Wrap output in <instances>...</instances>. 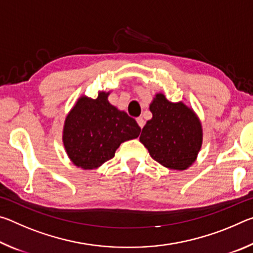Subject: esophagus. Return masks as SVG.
Returning <instances> with one entry per match:
<instances>
[{"label": "esophagus", "mask_w": 253, "mask_h": 253, "mask_svg": "<svg viewBox=\"0 0 253 253\" xmlns=\"http://www.w3.org/2000/svg\"><path fill=\"white\" fill-rule=\"evenodd\" d=\"M136 121H137V124H138V126H139L140 128H143V127H144V125H145V121H144V119H143L142 117H138V118L136 119Z\"/></svg>", "instance_id": "esophagus-1"}]
</instances>
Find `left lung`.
I'll return each mask as SVG.
<instances>
[{
	"instance_id": "1",
	"label": "left lung",
	"mask_w": 253,
	"mask_h": 253,
	"mask_svg": "<svg viewBox=\"0 0 253 253\" xmlns=\"http://www.w3.org/2000/svg\"><path fill=\"white\" fill-rule=\"evenodd\" d=\"M153 114L144 126L139 140L149 155L169 169L184 170L195 162L202 146V124L182 101L172 102L158 92L149 105Z\"/></svg>"
}]
</instances>
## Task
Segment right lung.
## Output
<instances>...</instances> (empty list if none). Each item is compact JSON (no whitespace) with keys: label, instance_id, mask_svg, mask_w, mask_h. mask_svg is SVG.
Returning <instances> with one entry per match:
<instances>
[{"label":"right lung","instance_id":"add662e5","mask_svg":"<svg viewBox=\"0 0 253 253\" xmlns=\"http://www.w3.org/2000/svg\"><path fill=\"white\" fill-rule=\"evenodd\" d=\"M109 93L98 92L96 99L81 96L66 117L63 146L70 161L83 169L100 168L122 143L139 136L135 119L111 105Z\"/></svg>","mask_w":253,"mask_h":253}]
</instances>
